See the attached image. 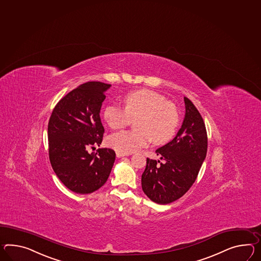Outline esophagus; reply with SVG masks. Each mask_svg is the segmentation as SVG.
<instances>
[{
	"label": "esophagus",
	"mask_w": 261,
	"mask_h": 261,
	"mask_svg": "<svg viewBox=\"0 0 261 261\" xmlns=\"http://www.w3.org/2000/svg\"><path fill=\"white\" fill-rule=\"evenodd\" d=\"M116 155H117V158L120 159V158H122V156H126V155H128V153H121V152H118V151H117V152H116Z\"/></svg>",
	"instance_id": "1"
}]
</instances>
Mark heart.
<instances>
[{"mask_svg": "<svg viewBox=\"0 0 261 261\" xmlns=\"http://www.w3.org/2000/svg\"><path fill=\"white\" fill-rule=\"evenodd\" d=\"M122 103L123 109L110 105L103 110L105 121L115 130L125 127L136 118V129L109 137L108 144L116 151L133 153L152 140L155 144H164L173 138L179 123L177 108L161 94L150 89H138L123 96Z\"/></svg>", "mask_w": 261, "mask_h": 261, "instance_id": "b5f03b06", "label": "heart"}]
</instances>
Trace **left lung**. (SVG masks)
<instances>
[{
	"mask_svg": "<svg viewBox=\"0 0 261 261\" xmlns=\"http://www.w3.org/2000/svg\"><path fill=\"white\" fill-rule=\"evenodd\" d=\"M184 121L175 138L147 159L141 175L142 191L150 200L167 204L182 197L195 182L207 151V135L197 108L184 97Z\"/></svg>",
	"mask_w": 261,
	"mask_h": 261,
	"instance_id": "left-lung-1",
	"label": "left lung"
}]
</instances>
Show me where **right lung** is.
Masks as SVG:
<instances>
[{
    "instance_id": "1",
    "label": "right lung",
    "mask_w": 261,
    "mask_h": 261,
    "mask_svg": "<svg viewBox=\"0 0 261 261\" xmlns=\"http://www.w3.org/2000/svg\"><path fill=\"white\" fill-rule=\"evenodd\" d=\"M111 85L88 82L71 90L56 108L48 124L49 158L51 168L69 190L89 194L107 182L114 165L112 149L89 148L102 143L105 129L100 111L106 91Z\"/></svg>"
}]
</instances>
